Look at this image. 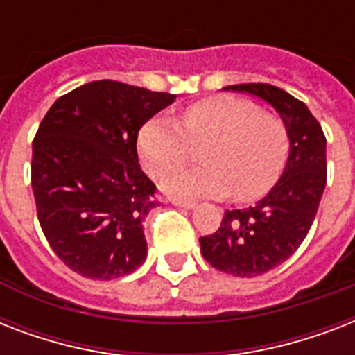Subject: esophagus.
<instances>
[{
  "instance_id": "1",
  "label": "esophagus",
  "mask_w": 355,
  "mask_h": 355,
  "mask_svg": "<svg viewBox=\"0 0 355 355\" xmlns=\"http://www.w3.org/2000/svg\"><path fill=\"white\" fill-rule=\"evenodd\" d=\"M171 202L175 206H180V208H184V210H191L195 206L193 200H186V199H171Z\"/></svg>"
}]
</instances>
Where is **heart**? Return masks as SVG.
<instances>
[{"instance_id": "1", "label": "heart", "mask_w": 355, "mask_h": 355, "mask_svg": "<svg viewBox=\"0 0 355 355\" xmlns=\"http://www.w3.org/2000/svg\"><path fill=\"white\" fill-rule=\"evenodd\" d=\"M203 144L205 162L193 170H179L164 178V189L178 197L258 199L280 177L291 139L280 116L259 112L247 99L216 96L189 105L180 123L153 118L138 134L145 169L164 177L185 161L191 144Z\"/></svg>"}]
</instances>
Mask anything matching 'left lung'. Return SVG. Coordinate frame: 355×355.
<instances>
[{
    "label": "left lung",
    "mask_w": 355,
    "mask_h": 355,
    "mask_svg": "<svg viewBox=\"0 0 355 355\" xmlns=\"http://www.w3.org/2000/svg\"><path fill=\"white\" fill-rule=\"evenodd\" d=\"M227 90L269 103L291 139L289 160L275 188L254 206L225 211L216 232L199 239L211 267L252 278L284 263L308 236L326 186V136L309 108L278 86L245 83Z\"/></svg>",
    "instance_id": "left-lung-1"
}]
</instances>
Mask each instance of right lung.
<instances>
[{
  "label": "right lung",
  "mask_w": 355,
  "mask_h": 355,
  "mask_svg": "<svg viewBox=\"0 0 355 355\" xmlns=\"http://www.w3.org/2000/svg\"><path fill=\"white\" fill-rule=\"evenodd\" d=\"M175 101L119 80L58 97L33 139L31 186L42 232L60 261L92 280L130 275L145 261V216L156 186L138 162L139 128Z\"/></svg>",
  "instance_id": "right-lung-1"
}]
</instances>
